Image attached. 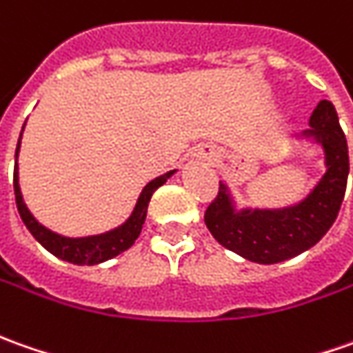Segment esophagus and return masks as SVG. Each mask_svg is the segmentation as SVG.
I'll use <instances>...</instances> for the list:
<instances>
[{"label":"esophagus","mask_w":353,"mask_h":353,"mask_svg":"<svg viewBox=\"0 0 353 353\" xmlns=\"http://www.w3.org/2000/svg\"><path fill=\"white\" fill-rule=\"evenodd\" d=\"M199 154L203 156V158H207V160H211V158L214 156L213 148H211V146H203V148L199 150Z\"/></svg>","instance_id":"1"}]
</instances>
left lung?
I'll return each instance as SVG.
<instances>
[{"label": "left lung", "instance_id": "obj_1", "mask_svg": "<svg viewBox=\"0 0 353 353\" xmlns=\"http://www.w3.org/2000/svg\"><path fill=\"white\" fill-rule=\"evenodd\" d=\"M305 137H314L326 152V174L309 197L279 211L234 213L226 188L205 211V225L213 238L230 252L256 263H279L312 248L334 225L344 201L350 172L347 142L334 105L321 101L309 119Z\"/></svg>", "mask_w": 353, "mask_h": 353}]
</instances>
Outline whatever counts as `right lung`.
<instances>
[{"mask_svg":"<svg viewBox=\"0 0 353 353\" xmlns=\"http://www.w3.org/2000/svg\"><path fill=\"white\" fill-rule=\"evenodd\" d=\"M19 142H21V137H19ZM19 154V144L17 150H15V158ZM174 174L168 172L164 176L156 177L152 179L146 188L142 189L140 193L139 203L134 207V211L130 214L125 225H121L115 230L111 232H105V234H97V236H88V238H66L56 234V232H50L48 228H44L43 225H39L34 221V216L29 213V209L25 207L23 203V197H21V189H19V177H17V162H15V172H13V189H15V203H17V211L23 219L25 226L29 228L32 236L37 238L44 248L48 250L50 254H54L56 258L60 260L72 261V263H79V265H95V263H101L105 260H111L119 256L121 252L128 250L134 240L139 238L140 230H142V225H144V219H146V211H148V203H150V197L156 189L160 185H164L165 179Z\"/></svg>","mask_w":353,"mask_h":353,"instance_id":"add662e5","label":"right lung"}]
</instances>
